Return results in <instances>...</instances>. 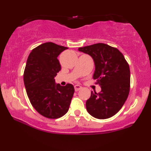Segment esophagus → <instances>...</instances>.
I'll use <instances>...</instances> for the list:
<instances>
[{
  "mask_svg": "<svg viewBox=\"0 0 151 151\" xmlns=\"http://www.w3.org/2000/svg\"><path fill=\"white\" fill-rule=\"evenodd\" d=\"M81 88H82V87H81V86L78 85V84H77V85L74 86V89H75L76 91H79V90H80Z\"/></svg>",
  "mask_w": 151,
  "mask_h": 151,
  "instance_id": "34e87169",
  "label": "esophagus"
}]
</instances>
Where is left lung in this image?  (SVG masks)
<instances>
[{
	"mask_svg": "<svg viewBox=\"0 0 151 151\" xmlns=\"http://www.w3.org/2000/svg\"><path fill=\"white\" fill-rule=\"evenodd\" d=\"M78 50L88 54L95 63L93 78L101 91H91L86 102L88 113L99 119L113 116L122 108L130 91L129 65L117 48L104 43H96L79 47Z\"/></svg>",
	"mask_w": 151,
	"mask_h": 151,
	"instance_id": "1",
	"label": "left lung"
}]
</instances>
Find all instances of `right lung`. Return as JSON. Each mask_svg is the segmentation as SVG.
<instances>
[{"instance_id": "obj_1", "label": "right lung", "mask_w": 151, "mask_h": 151, "mask_svg": "<svg viewBox=\"0 0 151 151\" xmlns=\"http://www.w3.org/2000/svg\"><path fill=\"white\" fill-rule=\"evenodd\" d=\"M67 49L53 42L43 43L32 50L26 62L23 79L27 96L38 113L48 119L65 115L74 92L72 84L60 86L54 79L61 70L58 57Z\"/></svg>"}]
</instances>
